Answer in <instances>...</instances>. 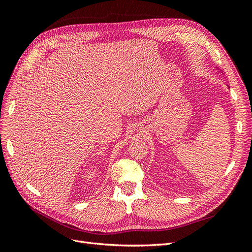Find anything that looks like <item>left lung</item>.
<instances>
[{
    "instance_id": "1",
    "label": "left lung",
    "mask_w": 252,
    "mask_h": 252,
    "mask_svg": "<svg viewBox=\"0 0 252 252\" xmlns=\"http://www.w3.org/2000/svg\"><path fill=\"white\" fill-rule=\"evenodd\" d=\"M227 86H228V85H227ZM228 87H229V86H228Z\"/></svg>"
}]
</instances>
